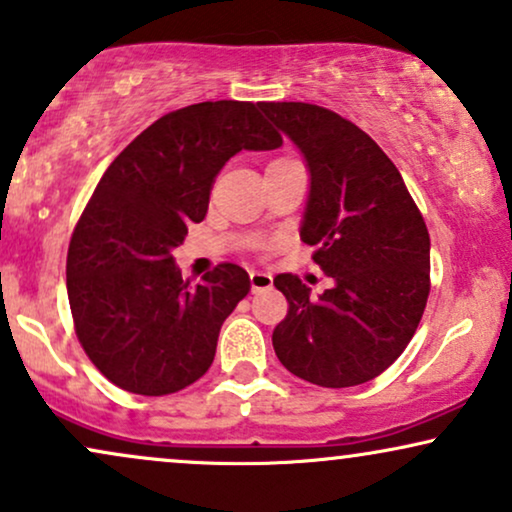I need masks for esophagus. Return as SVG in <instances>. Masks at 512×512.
Returning <instances> with one entry per match:
<instances>
[{
	"label": "esophagus",
	"instance_id": "obj_1",
	"mask_svg": "<svg viewBox=\"0 0 512 512\" xmlns=\"http://www.w3.org/2000/svg\"><path fill=\"white\" fill-rule=\"evenodd\" d=\"M272 283H274V276L272 274H267V272H252L250 274L252 293L267 291V288H272Z\"/></svg>",
	"mask_w": 512,
	"mask_h": 512
}]
</instances>
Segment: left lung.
Listing matches in <instances>:
<instances>
[{"instance_id": "left-lung-1", "label": "left lung", "mask_w": 512, "mask_h": 512, "mask_svg": "<svg viewBox=\"0 0 512 512\" xmlns=\"http://www.w3.org/2000/svg\"><path fill=\"white\" fill-rule=\"evenodd\" d=\"M310 169L300 238L334 286L315 300L298 276L279 274L288 315L272 343L295 377L346 389L379 377L415 336L429 298V231L396 164L331 109L262 102Z\"/></svg>"}]
</instances>
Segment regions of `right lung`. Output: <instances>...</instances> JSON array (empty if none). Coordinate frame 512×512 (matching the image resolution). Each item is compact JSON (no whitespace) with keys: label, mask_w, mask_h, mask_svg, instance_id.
<instances>
[{"label":"right lung","mask_w":512,"mask_h":512,"mask_svg":"<svg viewBox=\"0 0 512 512\" xmlns=\"http://www.w3.org/2000/svg\"><path fill=\"white\" fill-rule=\"evenodd\" d=\"M281 143L260 104L200 102L157 119L104 171L71 236L66 288L80 346L119 389L166 396L212 365L250 276L224 262L193 286L171 250L205 219L221 166Z\"/></svg>","instance_id":"obj_1"}]
</instances>
